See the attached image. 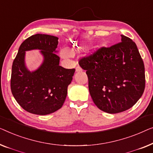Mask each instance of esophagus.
I'll list each match as a JSON object with an SVG mask.
<instances>
[{
  "mask_svg": "<svg viewBox=\"0 0 153 153\" xmlns=\"http://www.w3.org/2000/svg\"><path fill=\"white\" fill-rule=\"evenodd\" d=\"M76 72H79V71H82V68L79 67V66H77L76 68Z\"/></svg>",
  "mask_w": 153,
  "mask_h": 153,
  "instance_id": "34e87169",
  "label": "esophagus"
}]
</instances>
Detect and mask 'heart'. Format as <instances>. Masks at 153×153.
<instances>
[{"label": "heart", "mask_w": 153, "mask_h": 153, "mask_svg": "<svg viewBox=\"0 0 153 153\" xmlns=\"http://www.w3.org/2000/svg\"><path fill=\"white\" fill-rule=\"evenodd\" d=\"M87 48V46L84 43H79V44H76L74 45L72 48H63L60 51V56L65 59H68L71 58L74 56V53H76L78 51H81L85 50Z\"/></svg>", "instance_id": "obj_1"}]
</instances>
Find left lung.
Masks as SVG:
<instances>
[{"mask_svg":"<svg viewBox=\"0 0 153 153\" xmlns=\"http://www.w3.org/2000/svg\"><path fill=\"white\" fill-rule=\"evenodd\" d=\"M121 36L120 42L102 47L79 62L89 79L90 95L100 110L122 112L135 105L145 89V68L137 46Z\"/></svg>","mask_w":153,"mask_h":153,"instance_id":"left-lung-1","label":"left lung"}]
</instances>
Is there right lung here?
<instances>
[{"label":"right lung","instance_id":"1","mask_svg":"<svg viewBox=\"0 0 153 153\" xmlns=\"http://www.w3.org/2000/svg\"><path fill=\"white\" fill-rule=\"evenodd\" d=\"M58 37L36 34L30 36L19 47L13 62L11 75L12 95L19 105L30 113L46 115L59 109L67 96L75 68L59 66L56 53ZM39 50L44 59L37 70H28L25 65L26 51Z\"/></svg>","mask_w":153,"mask_h":153}]
</instances>
